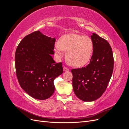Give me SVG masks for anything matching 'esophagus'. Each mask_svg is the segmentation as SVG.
I'll use <instances>...</instances> for the list:
<instances>
[{"label": "esophagus", "instance_id": "obj_1", "mask_svg": "<svg viewBox=\"0 0 129 129\" xmlns=\"http://www.w3.org/2000/svg\"><path fill=\"white\" fill-rule=\"evenodd\" d=\"M63 71H64V72H66V71H69V69L67 68V67H63Z\"/></svg>", "mask_w": 129, "mask_h": 129}]
</instances>
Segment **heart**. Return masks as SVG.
Here are the masks:
<instances>
[{"instance_id":"b5f03b06","label":"heart","mask_w":129,"mask_h":129,"mask_svg":"<svg viewBox=\"0 0 129 129\" xmlns=\"http://www.w3.org/2000/svg\"><path fill=\"white\" fill-rule=\"evenodd\" d=\"M93 50V44L88 36L72 33L62 36L55 46L58 56L66 51V56L68 62L74 67H81L90 60Z\"/></svg>"}]
</instances>
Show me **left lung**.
Masks as SVG:
<instances>
[{
  "mask_svg": "<svg viewBox=\"0 0 129 129\" xmlns=\"http://www.w3.org/2000/svg\"><path fill=\"white\" fill-rule=\"evenodd\" d=\"M91 38L93 50L90 63L71 71L73 90L78 98L85 102L95 101L103 95L114 69V56L109 42L95 33Z\"/></svg>",
  "mask_w": 129,
  "mask_h": 129,
  "instance_id": "obj_1",
  "label": "left lung"
}]
</instances>
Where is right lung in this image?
<instances>
[{"instance_id":"1","label":"right lung","mask_w":129,"mask_h":129,"mask_svg":"<svg viewBox=\"0 0 129 129\" xmlns=\"http://www.w3.org/2000/svg\"><path fill=\"white\" fill-rule=\"evenodd\" d=\"M55 39L39 30L27 35L15 51V65L21 88L33 98L45 100L54 92V80L63 73L62 62L56 63L54 54Z\"/></svg>"}]
</instances>
